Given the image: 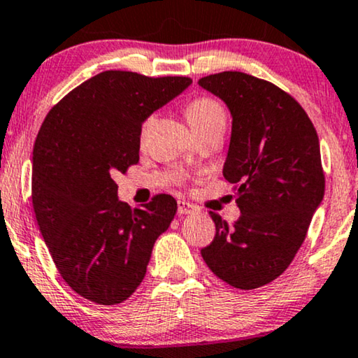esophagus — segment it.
Wrapping results in <instances>:
<instances>
[{"label": "esophagus", "mask_w": 358, "mask_h": 358, "mask_svg": "<svg viewBox=\"0 0 358 358\" xmlns=\"http://www.w3.org/2000/svg\"><path fill=\"white\" fill-rule=\"evenodd\" d=\"M197 212V208L194 207V205H190L189 202H185V200H179L178 202V213L179 215H192Z\"/></svg>", "instance_id": "obj_1"}]
</instances>
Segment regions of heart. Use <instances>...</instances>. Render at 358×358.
I'll list each match as a JSON object with an SVG mask.
<instances>
[{"label": "heart", "instance_id": "b5f03b06", "mask_svg": "<svg viewBox=\"0 0 358 358\" xmlns=\"http://www.w3.org/2000/svg\"><path fill=\"white\" fill-rule=\"evenodd\" d=\"M185 117L189 124L195 130V134L224 127L227 124V110L222 102L215 99L212 96H199L185 106ZM153 120V115L146 117L143 125H141V135L148 130V127Z\"/></svg>", "mask_w": 358, "mask_h": 358}]
</instances>
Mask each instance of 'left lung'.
<instances>
[{"label": "left lung", "mask_w": 358, "mask_h": 358, "mask_svg": "<svg viewBox=\"0 0 358 358\" xmlns=\"http://www.w3.org/2000/svg\"><path fill=\"white\" fill-rule=\"evenodd\" d=\"M199 85L231 110L223 176L241 210L231 224L210 212L215 238L200 252L228 285L254 290L287 271L324 197L320 140L295 97L271 81L222 71Z\"/></svg>", "instance_id": "1"}]
</instances>
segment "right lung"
Wrapping results in <instances>:
<instances>
[{
    "instance_id": "right-lung-1",
    "label": "right lung",
    "mask_w": 358,
    "mask_h": 358,
    "mask_svg": "<svg viewBox=\"0 0 358 358\" xmlns=\"http://www.w3.org/2000/svg\"><path fill=\"white\" fill-rule=\"evenodd\" d=\"M187 76L109 70L68 92L48 112L32 153V205L57 271L71 290L117 305L136 290L155 241L178 202L158 194L130 208L114 176L140 159L141 124L180 94Z\"/></svg>"
}]
</instances>
